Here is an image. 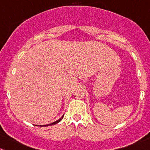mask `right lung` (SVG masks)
Here are the masks:
<instances>
[{
  "label": "right lung",
  "mask_w": 150,
  "mask_h": 150,
  "mask_svg": "<svg viewBox=\"0 0 150 150\" xmlns=\"http://www.w3.org/2000/svg\"><path fill=\"white\" fill-rule=\"evenodd\" d=\"M63 116H64V115H62V117H61L60 119H58V120H57L56 122H53V123H51V124H49V125H40V127H45V126H51V125H56V124L59 123V122H60L61 120H62V118H63ZM36 126H37V125H36Z\"/></svg>",
  "instance_id": "right-lung-1"
}]
</instances>
